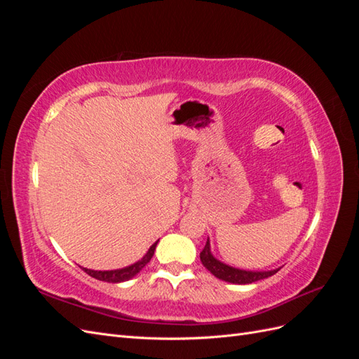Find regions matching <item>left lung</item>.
<instances>
[{
    "mask_svg": "<svg viewBox=\"0 0 359 359\" xmlns=\"http://www.w3.org/2000/svg\"><path fill=\"white\" fill-rule=\"evenodd\" d=\"M201 260H202L203 266L208 269L212 276H215L217 278H220V280L229 281V283H235V285L253 283V281L274 276L278 271V269H273V271H244V269H238V268H232L229 265H226V264L220 262V260H217L212 256L211 248H210V240H206V244L201 252Z\"/></svg>",
    "mask_w": 359,
    "mask_h": 359,
    "instance_id": "obj_1",
    "label": "left lung"
}]
</instances>
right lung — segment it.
<instances>
[{
    "label": "right lung",
    "instance_id": "right-lung-1",
    "mask_svg": "<svg viewBox=\"0 0 359 359\" xmlns=\"http://www.w3.org/2000/svg\"><path fill=\"white\" fill-rule=\"evenodd\" d=\"M158 241H156L153 245L149 247V250L147 252V255L137 260L136 264L121 268V269H112V271H94V269H88V268H82L86 274L97 278V280H102V281H107V283H121V281H127L130 278H133L139 271H142V268L149 262L151 257L154 255V250Z\"/></svg>",
    "mask_w": 359,
    "mask_h": 359
}]
</instances>
